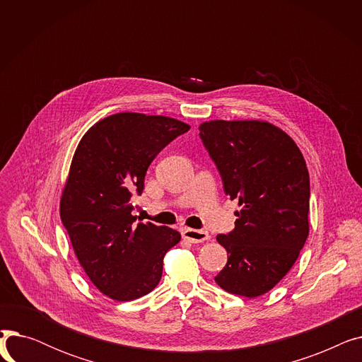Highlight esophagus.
<instances>
[{
    "label": "esophagus",
    "instance_id": "obj_1",
    "mask_svg": "<svg viewBox=\"0 0 362 362\" xmlns=\"http://www.w3.org/2000/svg\"><path fill=\"white\" fill-rule=\"evenodd\" d=\"M182 236L183 239L189 240L191 243H201V242L210 240V235H208V232L195 230V229H183Z\"/></svg>",
    "mask_w": 362,
    "mask_h": 362
}]
</instances>
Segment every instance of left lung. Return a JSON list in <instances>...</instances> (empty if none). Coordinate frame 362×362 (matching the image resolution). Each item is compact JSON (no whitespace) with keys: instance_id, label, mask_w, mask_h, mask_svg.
<instances>
[{"instance_id":"obj_1","label":"left lung","mask_w":362,"mask_h":362,"mask_svg":"<svg viewBox=\"0 0 362 362\" xmlns=\"http://www.w3.org/2000/svg\"><path fill=\"white\" fill-rule=\"evenodd\" d=\"M199 138L226 195L240 205L235 229L217 236L229 259L216 281L246 298L267 293L292 269L308 238L305 160L291 136L265 122H206Z\"/></svg>"}]
</instances>
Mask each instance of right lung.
<instances>
[{"mask_svg":"<svg viewBox=\"0 0 362 362\" xmlns=\"http://www.w3.org/2000/svg\"><path fill=\"white\" fill-rule=\"evenodd\" d=\"M189 129L171 117L119 112L93 124L74 152L60 217L85 273L111 299L149 293L180 240L170 227L136 223L130 198L142 194L149 164Z\"/></svg>","mask_w":362,"mask_h":362,"instance_id":"add662e5","label":"right lung"}]
</instances>
